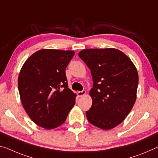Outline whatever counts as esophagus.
Segmentation results:
<instances>
[{
    "label": "esophagus",
    "instance_id": "1",
    "mask_svg": "<svg viewBox=\"0 0 158 158\" xmlns=\"http://www.w3.org/2000/svg\"><path fill=\"white\" fill-rule=\"evenodd\" d=\"M86 91H78V92H77V95H78L79 97L84 96V95H86Z\"/></svg>",
    "mask_w": 158,
    "mask_h": 158
}]
</instances>
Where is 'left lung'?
Returning <instances> with one entry per match:
<instances>
[{
    "label": "left lung",
    "instance_id": "left-lung-1",
    "mask_svg": "<svg viewBox=\"0 0 158 158\" xmlns=\"http://www.w3.org/2000/svg\"><path fill=\"white\" fill-rule=\"evenodd\" d=\"M79 56L91 70L94 84L89 91L92 106L86 112L91 124L104 130L121 124L136 102L137 69L118 49H84Z\"/></svg>",
    "mask_w": 158,
    "mask_h": 158
}]
</instances>
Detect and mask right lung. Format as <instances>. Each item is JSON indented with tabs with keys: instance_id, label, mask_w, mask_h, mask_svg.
<instances>
[{
	"instance_id": "1",
	"label": "right lung",
	"mask_w": 158,
	"mask_h": 158,
	"mask_svg": "<svg viewBox=\"0 0 158 158\" xmlns=\"http://www.w3.org/2000/svg\"><path fill=\"white\" fill-rule=\"evenodd\" d=\"M73 51L41 49L22 65L18 77L19 96L32 121L46 129L65 122L77 95L69 89L65 69Z\"/></svg>"
}]
</instances>
